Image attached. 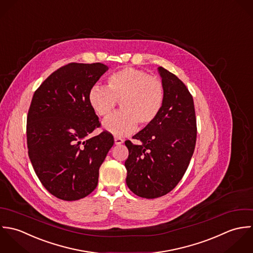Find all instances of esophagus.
<instances>
[{"instance_id": "obj_1", "label": "esophagus", "mask_w": 253, "mask_h": 253, "mask_svg": "<svg viewBox=\"0 0 253 253\" xmlns=\"http://www.w3.org/2000/svg\"><path fill=\"white\" fill-rule=\"evenodd\" d=\"M123 139L120 138V137H114V143L115 145H121L123 143Z\"/></svg>"}]
</instances>
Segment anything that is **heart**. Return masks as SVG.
Listing matches in <instances>:
<instances>
[{
    "label": "heart",
    "mask_w": 253,
    "mask_h": 253,
    "mask_svg": "<svg viewBox=\"0 0 253 253\" xmlns=\"http://www.w3.org/2000/svg\"><path fill=\"white\" fill-rule=\"evenodd\" d=\"M165 89L160 78L132 67L113 72L107 88L94 86L89 101L96 113L108 117L119 102L121 110L107 118L103 127L116 136L132 133L138 126L147 127L158 117L164 103Z\"/></svg>",
    "instance_id": "b5f03b06"
}]
</instances>
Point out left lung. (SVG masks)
<instances>
[{
	"label": "left lung",
	"instance_id": "1",
	"mask_svg": "<svg viewBox=\"0 0 253 253\" xmlns=\"http://www.w3.org/2000/svg\"><path fill=\"white\" fill-rule=\"evenodd\" d=\"M165 89L163 107L151 125L125 141L126 184L138 197L157 199L171 192L190 164L197 142L193 96L173 73L159 67Z\"/></svg>",
	"mask_w": 253,
	"mask_h": 253
}]
</instances>
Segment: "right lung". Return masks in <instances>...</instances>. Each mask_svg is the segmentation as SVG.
Masks as SVG:
<instances>
[{
	"mask_svg": "<svg viewBox=\"0 0 253 253\" xmlns=\"http://www.w3.org/2000/svg\"><path fill=\"white\" fill-rule=\"evenodd\" d=\"M107 70L101 62L65 64L35 91L27 114L28 155L46 190L71 202L90 195L99 170L114 144L108 131L89 138L101 127L89 92Z\"/></svg>",
	"mask_w": 253,
	"mask_h": 253,
	"instance_id": "right-lung-1",
	"label": "right lung"
}]
</instances>
